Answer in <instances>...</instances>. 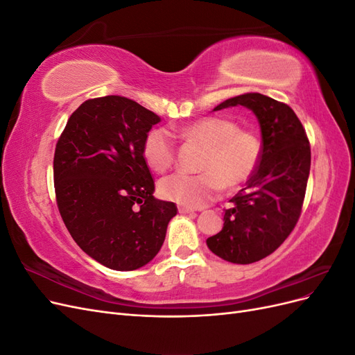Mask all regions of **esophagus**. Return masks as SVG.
<instances>
[{
	"mask_svg": "<svg viewBox=\"0 0 355 355\" xmlns=\"http://www.w3.org/2000/svg\"><path fill=\"white\" fill-rule=\"evenodd\" d=\"M178 210H179V213H194L196 211L192 207H187V206H179Z\"/></svg>",
	"mask_w": 355,
	"mask_h": 355,
	"instance_id": "1",
	"label": "esophagus"
}]
</instances>
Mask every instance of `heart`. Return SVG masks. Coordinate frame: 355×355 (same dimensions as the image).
Instances as JSON below:
<instances>
[{
	"mask_svg": "<svg viewBox=\"0 0 355 355\" xmlns=\"http://www.w3.org/2000/svg\"><path fill=\"white\" fill-rule=\"evenodd\" d=\"M178 133L204 148L197 175L176 173L159 182V194L180 206L202 207L225 188L239 191L249 182L262 157V141L250 128L223 116H204L180 127ZM146 164L163 173L175 163V144L164 128H151L144 139Z\"/></svg>",
	"mask_w": 355,
	"mask_h": 355,
	"instance_id": "b5f03b06",
	"label": "heart"
}]
</instances>
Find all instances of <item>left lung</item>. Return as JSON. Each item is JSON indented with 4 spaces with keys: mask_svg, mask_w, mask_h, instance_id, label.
Segmentation results:
<instances>
[{
    "mask_svg": "<svg viewBox=\"0 0 355 355\" xmlns=\"http://www.w3.org/2000/svg\"><path fill=\"white\" fill-rule=\"evenodd\" d=\"M239 105L259 121L261 163L245 188L230 200L222 231L206 243L223 261L245 265L275 252L293 231L305 198L311 148L293 110L261 93L235 96L213 111Z\"/></svg>",
    "mask_w": 355,
    "mask_h": 355,
    "instance_id": "1",
    "label": "left lung"
}]
</instances>
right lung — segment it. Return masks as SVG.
<instances>
[{
    "label": "right lung",
    "mask_w": 355,
    "mask_h": 355,
    "mask_svg": "<svg viewBox=\"0 0 355 355\" xmlns=\"http://www.w3.org/2000/svg\"><path fill=\"white\" fill-rule=\"evenodd\" d=\"M159 116L123 96L89 99L60 135L53 171L60 216L80 249L115 271L151 262L166 239L175 202L154 198L142 154Z\"/></svg>",
    "instance_id": "obj_1"
}]
</instances>
